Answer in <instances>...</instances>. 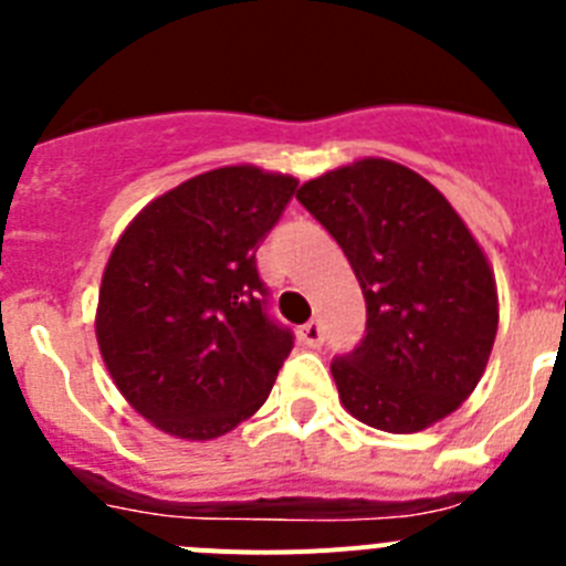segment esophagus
<instances>
[{
	"mask_svg": "<svg viewBox=\"0 0 566 566\" xmlns=\"http://www.w3.org/2000/svg\"><path fill=\"white\" fill-rule=\"evenodd\" d=\"M300 339L314 348V345L323 343V326H319L317 319H308L306 326H300Z\"/></svg>",
	"mask_w": 566,
	"mask_h": 566,
	"instance_id": "esophagus-1",
	"label": "esophagus"
}]
</instances>
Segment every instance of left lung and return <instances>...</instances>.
Instances as JSON below:
<instances>
[{"instance_id":"1","label":"left lung","mask_w":566,"mask_h":566,"mask_svg":"<svg viewBox=\"0 0 566 566\" xmlns=\"http://www.w3.org/2000/svg\"><path fill=\"white\" fill-rule=\"evenodd\" d=\"M365 297V337L334 359L339 402L388 433L453 413L482 379L499 328L496 277L479 240L422 175L359 158L297 189Z\"/></svg>"}]
</instances>
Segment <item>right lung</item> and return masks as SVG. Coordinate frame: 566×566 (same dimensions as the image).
I'll return each mask as SVG.
<instances>
[{"label":"right lung","mask_w":566,"mask_h":566,"mask_svg":"<svg viewBox=\"0 0 566 566\" xmlns=\"http://www.w3.org/2000/svg\"><path fill=\"white\" fill-rule=\"evenodd\" d=\"M297 178L209 169L135 214L104 266L96 339L115 388L158 431L209 442L266 402L292 332L263 312L254 252Z\"/></svg>","instance_id":"1"}]
</instances>
